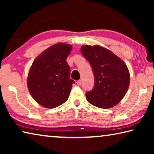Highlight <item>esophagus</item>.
I'll use <instances>...</instances> for the list:
<instances>
[{
  "label": "esophagus",
  "instance_id": "esophagus-1",
  "mask_svg": "<svg viewBox=\"0 0 154 154\" xmlns=\"http://www.w3.org/2000/svg\"><path fill=\"white\" fill-rule=\"evenodd\" d=\"M77 84L78 85H81L82 84V80H78L77 82Z\"/></svg>",
  "mask_w": 154,
  "mask_h": 154
}]
</instances>
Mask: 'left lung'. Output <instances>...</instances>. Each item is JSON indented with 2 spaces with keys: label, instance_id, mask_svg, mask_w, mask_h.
<instances>
[{
  "label": "left lung",
  "instance_id": "obj_1",
  "mask_svg": "<svg viewBox=\"0 0 154 154\" xmlns=\"http://www.w3.org/2000/svg\"><path fill=\"white\" fill-rule=\"evenodd\" d=\"M82 55L90 62L94 86L85 94L87 100L101 109H109L120 102L128 89L130 74L126 64L117 56L98 45H83Z\"/></svg>",
  "mask_w": 154,
  "mask_h": 154
}]
</instances>
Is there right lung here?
Masks as SVG:
<instances>
[{
  "mask_svg": "<svg viewBox=\"0 0 154 154\" xmlns=\"http://www.w3.org/2000/svg\"><path fill=\"white\" fill-rule=\"evenodd\" d=\"M72 46L59 43L42 52L31 66L27 84L31 96L44 107L53 109L66 102L74 81L66 58Z\"/></svg>",
  "mask_w": 154,
  "mask_h": 154,
  "instance_id": "1",
  "label": "right lung"
}]
</instances>
